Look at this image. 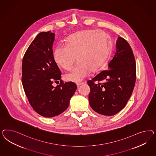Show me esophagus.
Here are the masks:
<instances>
[{"label": "esophagus", "instance_id": "34e87169", "mask_svg": "<svg viewBox=\"0 0 156 156\" xmlns=\"http://www.w3.org/2000/svg\"><path fill=\"white\" fill-rule=\"evenodd\" d=\"M83 83H77L76 85H77L78 87H79V86H80V85H82Z\"/></svg>", "mask_w": 156, "mask_h": 156}]
</instances>
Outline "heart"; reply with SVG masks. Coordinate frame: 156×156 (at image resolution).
Masks as SVG:
<instances>
[{
    "label": "heart",
    "mask_w": 156,
    "mask_h": 156,
    "mask_svg": "<svg viewBox=\"0 0 156 156\" xmlns=\"http://www.w3.org/2000/svg\"><path fill=\"white\" fill-rule=\"evenodd\" d=\"M110 39L102 32L84 30L72 34L66 39L65 46L58 45L53 58L59 66L70 70L76 59V67L65 76L67 80L80 82L103 66L109 56Z\"/></svg>",
    "instance_id": "obj_1"
}]
</instances>
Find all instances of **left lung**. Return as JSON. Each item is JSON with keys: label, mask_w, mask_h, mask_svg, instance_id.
I'll return each mask as SVG.
<instances>
[{"label": "left lung", "mask_w": 156, "mask_h": 156, "mask_svg": "<svg viewBox=\"0 0 156 156\" xmlns=\"http://www.w3.org/2000/svg\"><path fill=\"white\" fill-rule=\"evenodd\" d=\"M108 67L87 83L90 88L91 108L98 113L112 116L125 108L136 80L135 58L129 43L122 37L118 38Z\"/></svg>", "instance_id": "8db88e82"}]
</instances>
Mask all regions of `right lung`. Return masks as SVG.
Instances as JSON below:
<instances>
[{
    "label": "right lung",
    "instance_id": "1",
    "mask_svg": "<svg viewBox=\"0 0 156 156\" xmlns=\"http://www.w3.org/2000/svg\"><path fill=\"white\" fill-rule=\"evenodd\" d=\"M54 36L50 31L39 34L25 52L22 66V82L29 103L48 118L65 111L76 89L74 82L61 80V72L53 58ZM57 81L60 83L54 87L53 82Z\"/></svg>",
    "mask_w": 156,
    "mask_h": 156
}]
</instances>
